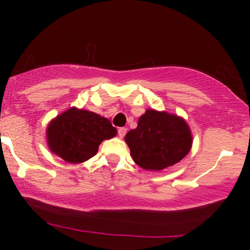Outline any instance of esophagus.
<instances>
[{"label": "esophagus", "instance_id": "1", "mask_svg": "<svg viewBox=\"0 0 250 250\" xmlns=\"http://www.w3.org/2000/svg\"><path fill=\"white\" fill-rule=\"evenodd\" d=\"M125 133H127V128H125V127H121V128H119V129H117V134H119L120 139H122V137H125Z\"/></svg>", "mask_w": 250, "mask_h": 250}]
</instances>
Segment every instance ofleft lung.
I'll return each mask as SVG.
<instances>
[{"mask_svg":"<svg viewBox=\"0 0 250 250\" xmlns=\"http://www.w3.org/2000/svg\"><path fill=\"white\" fill-rule=\"evenodd\" d=\"M131 157L147 170H161L174 166L189 153L191 135L180 117L147 110L139 119L136 129L125 135Z\"/></svg>","mask_w":250,"mask_h":250,"instance_id":"8db88e82","label":"left lung"}]
</instances>
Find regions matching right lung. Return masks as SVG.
<instances>
[{"label":"right lung","mask_w":250,"mask_h":250,"mask_svg":"<svg viewBox=\"0 0 250 250\" xmlns=\"http://www.w3.org/2000/svg\"><path fill=\"white\" fill-rule=\"evenodd\" d=\"M116 133L108 119L75 108L57 116L47 129L51 151L70 163L87 161L97 153L103 140L111 139Z\"/></svg>","instance_id":"right-lung-1"}]
</instances>
